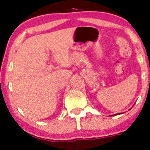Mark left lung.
Instances as JSON below:
<instances>
[{"label":"left lung","mask_w":150,"mask_h":150,"mask_svg":"<svg viewBox=\"0 0 150 150\" xmlns=\"http://www.w3.org/2000/svg\"><path fill=\"white\" fill-rule=\"evenodd\" d=\"M120 115V114H115V115H111V116H114V115Z\"/></svg>","instance_id":"left-lung-1"}]
</instances>
